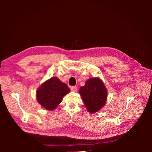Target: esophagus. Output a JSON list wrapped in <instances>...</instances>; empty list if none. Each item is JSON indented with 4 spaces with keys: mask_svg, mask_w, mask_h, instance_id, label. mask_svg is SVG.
I'll return each mask as SVG.
<instances>
[{
    "mask_svg": "<svg viewBox=\"0 0 152 152\" xmlns=\"http://www.w3.org/2000/svg\"><path fill=\"white\" fill-rule=\"evenodd\" d=\"M70 89L72 91H77V87L76 86H72L70 88Z\"/></svg>",
    "mask_w": 152,
    "mask_h": 152,
    "instance_id": "1",
    "label": "esophagus"
}]
</instances>
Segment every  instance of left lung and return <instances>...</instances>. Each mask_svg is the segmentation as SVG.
<instances>
[{
  "instance_id": "obj_1",
  "label": "left lung",
  "mask_w": 152,
  "mask_h": 152,
  "mask_svg": "<svg viewBox=\"0 0 152 152\" xmlns=\"http://www.w3.org/2000/svg\"><path fill=\"white\" fill-rule=\"evenodd\" d=\"M83 101L90 113L99 111L105 104L107 97V90L101 80L90 78L86 85L80 89Z\"/></svg>"
}]
</instances>
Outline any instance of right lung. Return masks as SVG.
<instances>
[{
	"label": "right lung",
	"mask_w": 152,
	"mask_h": 152,
	"mask_svg": "<svg viewBox=\"0 0 152 152\" xmlns=\"http://www.w3.org/2000/svg\"><path fill=\"white\" fill-rule=\"evenodd\" d=\"M70 92L65 83L53 77L42 85L37 93L38 102L48 110H52L60 104L64 95Z\"/></svg>",
	"instance_id": "obj_1"
}]
</instances>
